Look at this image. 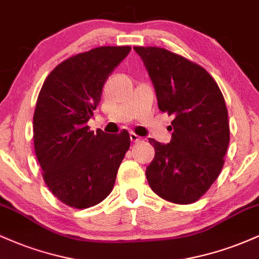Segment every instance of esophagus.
I'll return each instance as SVG.
<instances>
[{"label": "esophagus", "mask_w": 259, "mask_h": 259, "mask_svg": "<svg viewBox=\"0 0 259 259\" xmlns=\"http://www.w3.org/2000/svg\"><path fill=\"white\" fill-rule=\"evenodd\" d=\"M130 140H132L133 142H139V141H141V138H139V136L136 135V134L130 133Z\"/></svg>", "instance_id": "1"}]
</instances>
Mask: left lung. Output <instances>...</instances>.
Instances as JSON below:
<instances>
[{"label":"left lung","instance_id":"left-lung-1","mask_svg":"<svg viewBox=\"0 0 259 259\" xmlns=\"http://www.w3.org/2000/svg\"><path fill=\"white\" fill-rule=\"evenodd\" d=\"M152 81L159 111L173 115L167 145L148 139L154 158L146 178L154 194L194 203L224 164L230 130L221 89L201 65L160 47H134Z\"/></svg>","mask_w":259,"mask_h":259}]
</instances>
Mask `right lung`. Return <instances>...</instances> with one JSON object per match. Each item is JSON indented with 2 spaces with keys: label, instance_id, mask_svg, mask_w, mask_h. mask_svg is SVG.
I'll return each instance as SVG.
<instances>
[{
  "label": "right lung",
  "instance_id": "right-lung-1",
  "mask_svg": "<svg viewBox=\"0 0 259 259\" xmlns=\"http://www.w3.org/2000/svg\"><path fill=\"white\" fill-rule=\"evenodd\" d=\"M129 46H102L58 64L45 80L34 113V147L46 185L59 201L89 208L111 194L130 147L129 133L90 132L88 121Z\"/></svg>",
  "mask_w": 259,
  "mask_h": 259
}]
</instances>
